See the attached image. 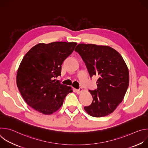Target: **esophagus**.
Segmentation results:
<instances>
[{
  "mask_svg": "<svg viewBox=\"0 0 148 148\" xmlns=\"http://www.w3.org/2000/svg\"><path fill=\"white\" fill-rule=\"evenodd\" d=\"M82 88H79V89L76 90V92H77V94H80V93L82 92Z\"/></svg>",
  "mask_w": 148,
  "mask_h": 148,
  "instance_id": "obj_1",
  "label": "esophagus"
}]
</instances>
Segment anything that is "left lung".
Instances as JSON below:
<instances>
[{
    "instance_id": "left-lung-1",
    "label": "left lung",
    "mask_w": 148,
    "mask_h": 148,
    "mask_svg": "<svg viewBox=\"0 0 148 148\" xmlns=\"http://www.w3.org/2000/svg\"><path fill=\"white\" fill-rule=\"evenodd\" d=\"M75 51L85 62L90 77L97 75V88L89 90L93 98L84 110L91 116H107L123 100L129 86V71L121 55L109 46L79 44Z\"/></svg>"
}]
</instances>
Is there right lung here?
<instances>
[{
  "mask_svg": "<svg viewBox=\"0 0 148 148\" xmlns=\"http://www.w3.org/2000/svg\"><path fill=\"white\" fill-rule=\"evenodd\" d=\"M75 42L39 43L24 56L17 72L16 82L25 102L36 111L50 115L57 111L71 87L54 78L61 75V65L74 51Z\"/></svg>",
  "mask_w": 148,
  "mask_h": 148,
  "instance_id": "1",
  "label": "right lung"
}]
</instances>
